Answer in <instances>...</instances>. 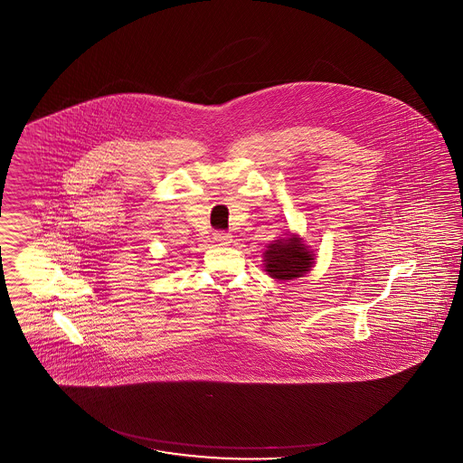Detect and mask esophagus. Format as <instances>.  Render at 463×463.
<instances>
[{
  "mask_svg": "<svg viewBox=\"0 0 463 463\" xmlns=\"http://www.w3.org/2000/svg\"><path fill=\"white\" fill-rule=\"evenodd\" d=\"M213 241L219 244H229L232 241V236L225 231H217V232H213Z\"/></svg>",
  "mask_w": 463,
  "mask_h": 463,
  "instance_id": "34e87169",
  "label": "esophagus"
}]
</instances>
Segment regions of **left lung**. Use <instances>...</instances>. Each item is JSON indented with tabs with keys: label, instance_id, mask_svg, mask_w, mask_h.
Wrapping results in <instances>:
<instances>
[{
	"label": "left lung",
	"instance_id": "1",
	"mask_svg": "<svg viewBox=\"0 0 463 463\" xmlns=\"http://www.w3.org/2000/svg\"><path fill=\"white\" fill-rule=\"evenodd\" d=\"M314 255L299 238H286L270 244L265 251V270L274 279L301 278L314 265Z\"/></svg>",
	"mask_w": 463,
	"mask_h": 463
}]
</instances>
